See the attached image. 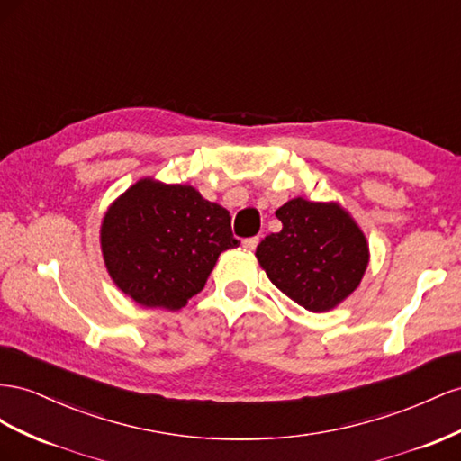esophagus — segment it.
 I'll return each mask as SVG.
<instances>
[{"instance_id": "obj_1", "label": "esophagus", "mask_w": 461, "mask_h": 461, "mask_svg": "<svg viewBox=\"0 0 461 461\" xmlns=\"http://www.w3.org/2000/svg\"><path fill=\"white\" fill-rule=\"evenodd\" d=\"M258 241H260L258 235H257V238H247V240H243V247L247 249V251H255Z\"/></svg>"}]
</instances>
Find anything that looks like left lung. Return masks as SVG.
I'll return each instance as SVG.
<instances>
[{
	"mask_svg": "<svg viewBox=\"0 0 461 461\" xmlns=\"http://www.w3.org/2000/svg\"><path fill=\"white\" fill-rule=\"evenodd\" d=\"M282 221L257 247L270 282L297 305L330 311L359 285L369 245L355 220L336 203L297 199L276 210Z\"/></svg>",
	"mask_w": 461,
	"mask_h": 461,
	"instance_id": "1",
	"label": "left lung"
}]
</instances>
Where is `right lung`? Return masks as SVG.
I'll return each instance as SVG.
<instances>
[{
    "label": "right lung",
    "mask_w": 461,
    "mask_h": 461,
    "mask_svg": "<svg viewBox=\"0 0 461 461\" xmlns=\"http://www.w3.org/2000/svg\"><path fill=\"white\" fill-rule=\"evenodd\" d=\"M100 245L115 285L142 307L177 311L201 292L220 253L238 247L226 208L191 185L140 179L102 220Z\"/></svg>",
    "instance_id": "add662e5"
}]
</instances>
